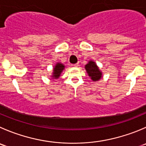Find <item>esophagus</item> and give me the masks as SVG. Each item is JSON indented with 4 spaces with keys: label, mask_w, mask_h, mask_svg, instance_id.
<instances>
[{
    "label": "esophagus",
    "mask_w": 146,
    "mask_h": 146,
    "mask_svg": "<svg viewBox=\"0 0 146 146\" xmlns=\"http://www.w3.org/2000/svg\"><path fill=\"white\" fill-rule=\"evenodd\" d=\"M78 63H76V64H73L72 65V66H73V67H78Z\"/></svg>",
    "instance_id": "1"
}]
</instances>
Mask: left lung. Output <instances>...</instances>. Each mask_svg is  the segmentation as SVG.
Here are the masks:
<instances>
[{
    "label": "left lung",
    "mask_w": 146,
    "mask_h": 146,
    "mask_svg": "<svg viewBox=\"0 0 146 146\" xmlns=\"http://www.w3.org/2000/svg\"><path fill=\"white\" fill-rule=\"evenodd\" d=\"M85 68H86V70L88 76L91 78L93 80L96 81V80H98L99 79L101 78L102 73L99 70L98 68L96 66L95 62L89 61V63L86 65Z\"/></svg>",
    "instance_id": "obj_1"
}]
</instances>
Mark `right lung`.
Wrapping results in <instances>:
<instances>
[{
    "label": "right lung",
    "mask_w": 146,
    "mask_h": 146,
    "mask_svg": "<svg viewBox=\"0 0 146 146\" xmlns=\"http://www.w3.org/2000/svg\"><path fill=\"white\" fill-rule=\"evenodd\" d=\"M64 68L65 66L61 63H58V64H56V66L54 67V70H53V78H58L60 76V73L63 71Z\"/></svg>",
    "instance_id": "1"
}]
</instances>
